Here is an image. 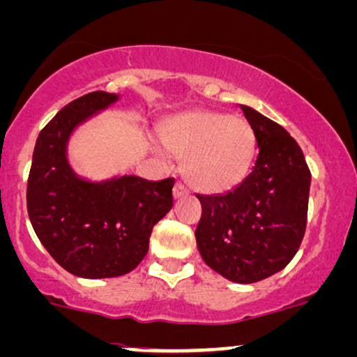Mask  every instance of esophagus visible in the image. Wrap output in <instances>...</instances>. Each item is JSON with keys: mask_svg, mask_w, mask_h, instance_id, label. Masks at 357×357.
<instances>
[{"mask_svg": "<svg viewBox=\"0 0 357 357\" xmlns=\"http://www.w3.org/2000/svg\"><path fill=\"white\" fill-rule=\"evenodd\" d=\"M188 188L183 185L182 182H177L175 183V187H174V197L175 199H183V197H187L188 195Z\"/></svg>", "mask_w": 357, "mask_h": 357, "instance_id": "34e87169", "label": "esophagus"}]
</instances>
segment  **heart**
Instances as JSON below:
<instances>
[{
    "mask_svg": "<svg viewBox=\"0 0 357 357\" xmlns=\"http://www.w3.org/2000/svg\"><path fill=\"white\" fill-rule=\"evenodd\" d=\"M164 144L183 160L190 185L206 193L225 192L240 182L255 153L252 126L241 117L197 111L175 117L164 130Z\"/></svg>",
    "mask_w": 357,
    "mask_h": 357,
    "instance_id": "1",
    "label": "heart"
}]
</instances>
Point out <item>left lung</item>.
<instances>
[{"label":"left lung","instance_id":"1","mask_svg":"<svg viewBox=\"0 0 357 357\" xmlns=\"http://www.w3.org/2000/svg\"><path fill=\"white\" fill-rule=\"evenodd\" d=\"M258 147L252 172L230 192L202 195L197 246L213 271L257 283L291 261L306 230L311 172L291 135L241 105Z\"/></svg>","mask_w":357,"mask_h":357}]
</instances>
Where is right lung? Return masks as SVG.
<instances>
[{
	"mask_svg": "<svg viewBox=\"0 0 357 357\" xmlns=\"http://www.w3.org/2000/svg\"><path fill=\"white\" fill-rule=\"evenodd\" d=\"M117 100L94 91L64 105L39 132L26 205L34 233L66 271L81 278H114L134 270L149 250L152 228L174 205L175 180L134 175L91 183L66 158L74 127Z\"/></svg>",
	"mask_w": 357,
	"mask_h": 357,
	"instance_id": "1",
	"label": "right lung"
}]
</instances>
